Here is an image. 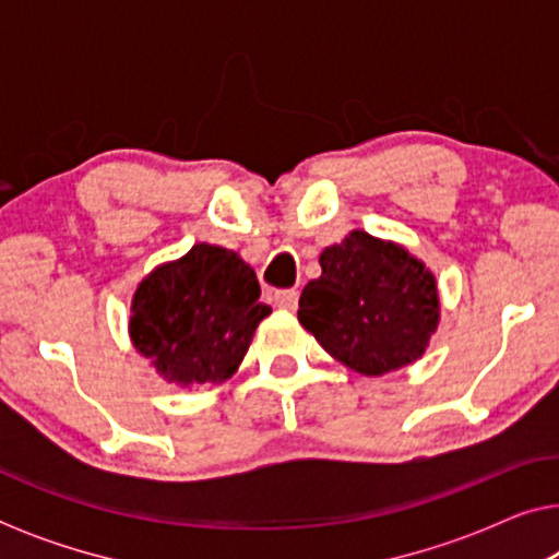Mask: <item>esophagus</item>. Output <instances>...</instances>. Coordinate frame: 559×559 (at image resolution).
<instances>
[{
	"mask_svg": "<svg viewBox=\"0 0 559 559\" xmlns=\"http://www.w3.org/2000/svg\"><path fill=\"white\" fill-rule=\"evenodd\" d=\"M297 300H300L297 289H282V293H274V305H277L280 310L295 312L297 310Z\"/></svg>",
	"mask_w": 559,
	"mask_h": 559,
	"instance_id": "1",
	"label": "esophagus"
}]
</instances>
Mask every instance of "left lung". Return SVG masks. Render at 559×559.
Instances as JSON below:
<instances>
[{
	"label": "left lung",
	"instance_id": "left-lung-1",
	"mask_svg": "<svg viewBox=\"0 0 559 559\" xmlns=\"http://www.w3.org/2000/svg\"><path fill=\"white\" fill-rule=\"evenodd\" d=\"M300 295L305 331L356 373L384 377L419 361L440 325L435 272L400 241L354 228L320 254Z\"/></svg>",
	"mask_w": 559,
	"mask_h": 559
}]
</instances>
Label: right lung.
I'll return each mask as SVG.
<instances>
[{"label": "right lung", "mask_w": 559, "mask_h": 559, "mask_svg": "<svg viewBox=\"0 0 559 559\" xmlns=\"http://www.w3.org/2000/svg\"><path fill=\"white\" fill-rule=\"evenodd\" d=\"M270 312L254 270L236 251L195 243L136 285L129 341L167 384L213 389L234 377Z\"/></svg>", "instance_id": "add662e5"}]
</instances>
